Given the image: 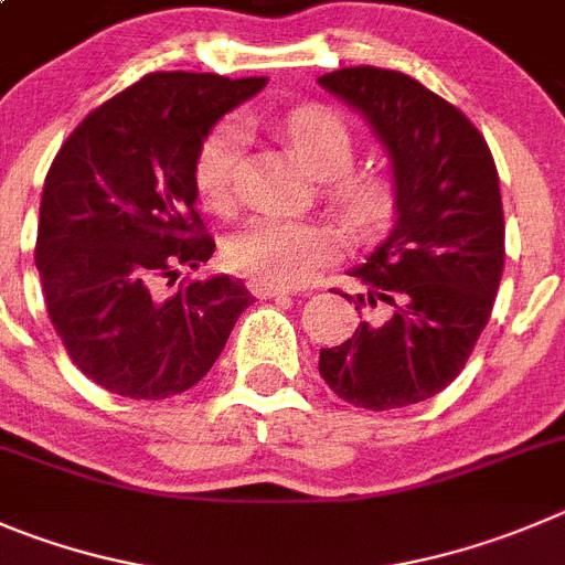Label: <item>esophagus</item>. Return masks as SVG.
<instances>
[{
	"instance_id": "esophagus-1",
	"label": "esophagus",
	"mask_w": 565,
	"mask_h": 565,
	"mask_svg": "<svg viewBox=\"0 0 565 565\" xmlns=\"http://www.w3.org/2000/svg\"><path fill=\"white\" fill-rule=\"evenodd\" d=\"M247 287H250V292L256 295V298H276V295H287V289L258 281V278H250V284H247Z\"/></svg>"
}]
</instances>
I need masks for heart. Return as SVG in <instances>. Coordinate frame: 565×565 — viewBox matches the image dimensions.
I'll list each match as a JSON object with an SVG mask.
<instances>
[{
	"label": "heart",
	"instance_id": "b5f03b06",
	"mask_svg": "<svg viewBox=\"0 0 565 565\" xmlns=\"http://www.w3.org/2000/svg\"><path fill=\"white\" fill-rule=\"evenodd\" d=\"M270 130L292 150L312 175L323 178V194L342 223L360 236H371L390 223L395 211V181L382 170H351L356 136L351 125L323 105H298L270 122ZM245 128L236 119L214 125L194 156V186L211 209L234 203ZM340 231L320 220L256 217L228 242V262L236 270L273 284L298 287L342 253Z\"/></svg>",
	"mask_w": 565,
	"mask_h": 565
}]
</instances>
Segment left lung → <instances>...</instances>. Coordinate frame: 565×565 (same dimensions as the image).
<instances>
[{
  "mask_svg": "<svg viewBox=\"0 0 565 565\" xmlns=\"http://www.w3.org/2000/svg\"><path fill=\"white\" fill-rule=\"evenodd\" d=\"M320 86L360 108L384 141L398 214L393 234L351 273L365 284L356 309L379 315L320 348V376L354 407H409L460 376L493 312L504 270L497 163L457 105L404 72L337 68Z\"/></svg>",
  "mask_w": 565,
  "mask_h": 565,
  "instance_id": "left-lung-1",
  "label": "left lung"
}]
</instances>
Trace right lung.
<instances>
[{
    "label": "right lung",
    "instance_id": "right-lung-1",
    "mask_svg": "<svg viewBox=\"0 0 565 565\" xmlns=\"http://www.w3.org/2000/svg\"><path fill=\"white\" fill-rule=\"evenodd\" d=\"M265 77L150 72L77 125L41 194L35 267L46 315L94 384L161 402L194 387L253 303L239 278L189 281L214 239L194 211V156Z\"/></svg>",
    "mask_w": 565,
    "mask_h": 565
}]
</instances>
